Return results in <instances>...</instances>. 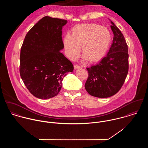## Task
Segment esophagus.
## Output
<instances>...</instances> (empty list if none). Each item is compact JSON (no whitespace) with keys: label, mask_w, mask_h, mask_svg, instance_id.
<instances>
[{"label":"esophagus","mask_w":148,"mask_h":148,"mask_svg":"<svg viewBox=\"0 0 148 148\" xmlns=\"http://www.w3.org/2000/svg\"><path fill=\"white\" fill-rule=\"evenodd\" d=\"M80 68V66H79V65H77V64H75V65H74V69H79Z\"/></svg>","instance_id":"34e87169"}]
</instances>
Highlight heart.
<instances>
[{"label":"heart","mask_w":148,"mask_h":148,"mask_svg":"<svg viewBox=\"0 0 148 148\" xmlns=\"http://www.w3.org/2000/svg\"><path fill=\"white\" fill-rule=\"evenodd\" d=\"M72 31V35L66 34L63 38L66 55L70 60L79 57L82 47V55L89 63H97L104 58L112 40L108 28L90 23L76 25Z\"/></svg>","instance_id":"obj_1"}]
</instances>
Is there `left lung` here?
<instances>
[{"label":"left lung","mask_w":148,"mask_h":148,"mask_svg":"<svg viewBox=\"0 0 148 148\" xmlns=\"http://www.w3.org/2000/svg\"><path fill=\"white\" fill-rule=\"evenodd\" d=\"M114 37L106 56L99 63L86 68L88 77L85 84L88 93L99 98L116 94L124 84L129 69L128 48L123 34L110 21Z\"/></svg>","instance_id":"1"}]
</instances>
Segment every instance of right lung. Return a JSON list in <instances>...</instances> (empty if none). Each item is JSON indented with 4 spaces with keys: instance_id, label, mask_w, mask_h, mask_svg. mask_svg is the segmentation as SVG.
<instances>
[{
    "instance_id": "right-lung-1",
    "label": "right lung",
    "mask_w": 148,
    "mask_h": 148,
    "mask_svg": "<svg viewBox=\"0 0 148 148\" xmlns=\"http://www.w3.org/2000/svg\"><path fill=\"white\" fill-rule=\"evenodd\" d=\"M67 21L45 16L27 34L21 46L20 75L30 93L40 99L55 97L72 63L60 51L62 28Z\"/></svg>"
}]
</instances>
